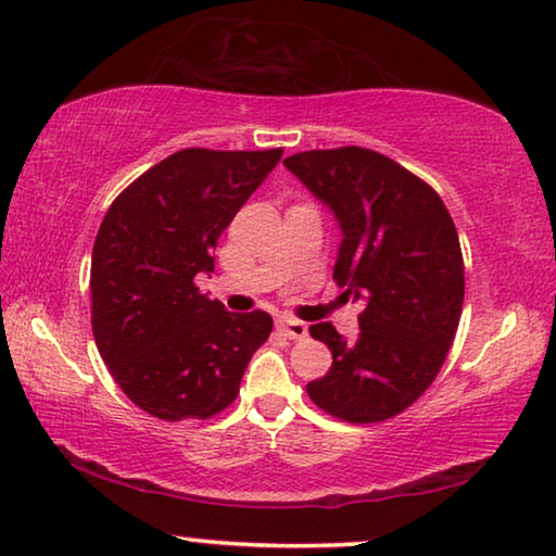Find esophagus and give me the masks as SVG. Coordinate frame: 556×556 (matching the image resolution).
I'll list each match as a JSON object with an SVG mask.
<instances>
[{"instance_id":"34e87169","label":"esophagus","mask_w":556,"mask_h":556,"mask_svg":"<svg viewBox=\"0 0 556 556\" xmlns=\"http://www.w3.org/2000/svg\"><path fill=\"white\" fill-rule=\"evenodd\" d=\"M277 329L289 339H304L306 337V325L300 319L281 317V319H277Z\"/></svg>"}]
</instances>
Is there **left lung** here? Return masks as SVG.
Instances as JSON below:
<instances>
[{
  "label": "left lung",
  "mask_w": 556,
  "mask_h": 556,
  "mask_svg": "<svg viewBox=\"0 0 556 556\" xmlns=\"http://www.w3.org/2000/svg\"><path fill=\"white\" fill-rule=\"evenodd\" d=\"M285 167L334 214V279L342 296L364 304L354 342L329 321L309 327L329 346L331 367L306 394L354 425L394 417L434 382L457 334V227L427 181L371 149H312L287 156Z\"/></svg>",
  "instance_id": "obj_1"
}]
</instances>
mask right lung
<instances>
[{
  "mask_svg": "<svg viewBox=\"0 0 556 556\" xmlns=\"http://www.w3.org/2000/svg\"><path fill=\"white\" fill-rule=\"evenodd\" d=\"M281 160L267 152L181 149L114 199L92 250V331L122 392L156 419H206L239 394L267 342V312H227L199 294L214 247Z\"/></svg>",
  "mask_w": 556,
  "mask_h": 556,
  "instance_id": "right-lung-1",
  "label": "right lung"
}]
</instances>
